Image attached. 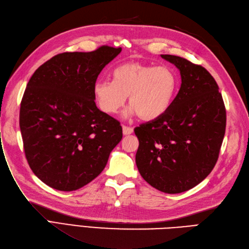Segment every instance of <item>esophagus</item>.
<instances>
[{
    "mask_svg": "<svg viewBox=\"0 0 249 249\" xmlns=\"http://www.w3.org/2000/svg\"><path fill=\"white\" fill-rule=\"evenodd\" d=\"M133 132V128L132 127H128V126H123V134L128 135L131 134Z\"/></svg>",
    "mask_w": 249,
    "mask_h": 249,
    "instance_id": "34e87169",
    "label": "esophagus"
}]
</instances>
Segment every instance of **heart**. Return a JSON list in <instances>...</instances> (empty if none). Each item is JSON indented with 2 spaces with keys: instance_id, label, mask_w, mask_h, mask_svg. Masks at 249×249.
Returning <instances> with one entry per match:
<instances>
[{
  "instance_id": "b5f03b06",
  "label": "heart",
  "mask_w": 249,
  "mask_h": 249,
  "mask_svg": "<svg viewBox=\"0 0 249 249\" xmlns=\"http://www.w3.org/2000/svg\"><path fill=\"white\" fill-rule=\"evenodd\" d=\"M113 82L98 81L93 88L99 108L108 115L121 110L129 97L130 114L151 121L170 108L178 89V75L170 66H153L140 62L120 64Z\"/></svg>"
}]
</instances>
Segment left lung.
I'll return each instance as SVG.
<instances>
[{
	"mask_svg": "<svg viewBox=\"0 0 249 249\" xmlns=\"http://www.w3.org/2000/svg\"><path fill=\"white\" fill-rule=\"evenodd\" d=\"M181 74L170 108L134 128L136 166L143 180L165 194H180L202 182L214 168L226 133L227 111L218 85L202 65L161 54Z\"/></svg>",
	"mask_w": 249,
	"mask_h": 249,
	"instance_id": "left-lung-1",
	"label": "left lung"
}]
</instances>
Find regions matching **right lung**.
<instances>
[{
  "instance_id": "add662e5",
  "label": "right lung",
  "mask_w": 249,
  "mask_h": 249,
  "mask_svg": "<svg viewBox=\"0 0 249 249\" xmlns=\"http://www.w3.org/2000/svg\"><path fill=\"white\" fill-rule=\"evenodd\" d=\"M121 47L62 53L32 75L20 102L19 127L31 170L61 191L81 188L106 167L122 127L95 103L93 88Z\"/></svg>"
}]
</instances>
